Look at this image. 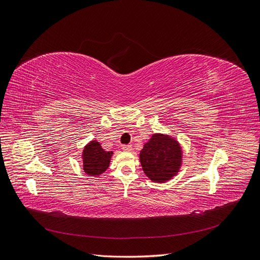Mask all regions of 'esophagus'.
I'll return each instance as SVG.
<instances>
[{
    "mask_svg": "<svg viewBox=\"0 0 260 260\" xmlns=\"http://www.w3.org/2000/svg\"><path fill=\"white\" fill-rule=\"evenodd\" d=\"M122 149L124 152H131L132 151V146L131 145H123Z\"/></svg>",
    "mask_w": 260,
    "mask_h": 260,
    "instance_id": "obj_1",
    "label": "esophagus"
}]
</instances>
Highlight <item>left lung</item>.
Segmentation results:
<instances>
[{
  "instance_id": "8db88e82",
  "label": "left lung",
  "mask_w": 260,
  "mask_h": 260,
  "mask_svg": "<svg viewBox=\"0 0 260 260\" xmlns=\"http://www.w3.org/2000/svg\"><path fill=\"white\" fill-rule=\"evenodd\" d=\"M182 161L183 149L179 141L166 133H154L140 152L145 176L156 183H165L176 177Z\"/></svg>"
}]
</instances>
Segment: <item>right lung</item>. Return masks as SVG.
Returning <instances> with one entry per match:
<instances>
[{"label":"right lung","instance_id":"obj_1","mask_svg":"<svg viewBox=\"0 0 260 260\" xmlns=\"http://www.w3.org/2000/svg\"><path fill=\"white\" fill-rule=\"evenodd\" d=\"M113 152H107L102 147L96 140H92L86 144L82 151V162L85 175L90 177H100L109 167Z\"/></svg>","mask_w":260,"mask_h":260}]
</instances>
